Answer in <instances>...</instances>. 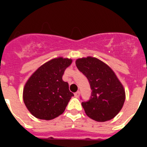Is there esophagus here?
I'll list each match as a JSON object with an SVG mask.
<instances>
[{"instance_id": "esophagus-1", "label": "esophagus", "mask_w": 147, "mask_h": 147, "mask_svg": "<svg viewBox=\"0 0 147 147\" xmlns=\"http://www.w3.org/2000/svg\"><path fill=\"white\" fill-rule=\"evenodd\" d=\"M74 94H75V97H76V98H78V97H79V95H80V92H79V91H78V92H76Z\"/></svg>"}]
</instances>
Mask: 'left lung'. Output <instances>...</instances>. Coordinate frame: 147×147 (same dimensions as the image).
I'll use <instances>...</instances> for the list:
<instances>
[{
    "label": "left lung",
    "mask_w": 147,
    "mask_h": 147,
    "mask_svg": "<svg viewBox=\"0 0 147 147\" xmlns=\"http://www.w3.org/2000/svg\"><path fill=\"white\" fill-rule=\"evenodd\" d=\"M76 64L88 78L92 90L89 100L82 102L85 114L99 122L114 118L125 100V92L116 75L96 58L78 59Z\"/></svg>",
    "instance_id": "left-lung-1"
}]
</instances>
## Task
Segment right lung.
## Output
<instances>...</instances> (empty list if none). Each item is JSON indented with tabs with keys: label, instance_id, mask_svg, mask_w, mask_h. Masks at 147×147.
Instances as JSON below:
<instances>
[{
	"label": "right lung",
	"instance_id": "add662e5",
	"mask_svg": "<svg viewBox=\"0 0 147 147\" xmlns=\"http://www.w3.org/2000/svg\"><path fill=\"white\" fill-rule=\"evenodd\" d=\"M71 59L57 58L40 66L24 88V104L36 118L52 120L64 112L72 96L69 84L62 80Z\"/></svg>",
	"mask_w": 147,
	"mask_h": 147
}]
</instances>
